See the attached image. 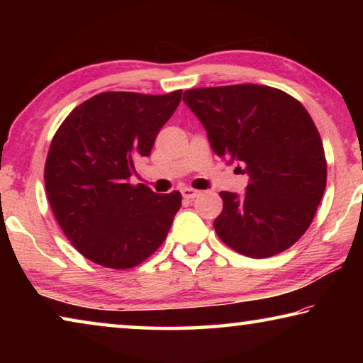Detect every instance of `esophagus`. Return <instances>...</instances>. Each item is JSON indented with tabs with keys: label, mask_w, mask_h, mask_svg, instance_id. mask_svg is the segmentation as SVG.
<instances>
[{
	"label": "esophagus",
	"mask_w": 363,
	"mask_h": 363,
	"mask_svg": "<svg viewBox=\"0 0 363 363\" xmlns=\"http://www.w3.org/2000/svg\"><path fill=\"white\" fill-rule=\"evenodd\" d=\"M181 192L184 199H195V196L200 194V190H195L192 187H182Z\"/></svg>",
	"instance_id": "obj_1"
}]
</instances>
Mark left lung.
Instances as JSON below:
<instances>
[{
	"label": "left lung",
	"mask_w": 363,
	"mask_h": 363,
	"mask_svg": "<svg viewBox=\"0 0 363 363\" xmlns=\"http://www.w3.org/2000/svg\"><path fill=\"white\" fill-rule=\"evenodd\" d=\"M182 99L214 153L250 177L243 195L219 194L218 237L256 259L290 248L309 229L327 186L320 134L303 104L261 84L189 89Z\"/></svg>",
	"instance_id": "1"
}]
</instances>
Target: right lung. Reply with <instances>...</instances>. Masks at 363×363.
<instances>
[{
  "label": "right lung",
  "instance_id": "obj_1",
  "mask_svg": "<svg viewBox=\"0 0 363 363\" xmlns=\"http://www.w3.org/2000/svg\"><path fill=\"white\" fill-rule=\"evenodd\" d=\"M181 94L101 93L73 108L54 134L45 167L48 200L86 259L131 269L167 238L181 192L160 195L130 177L138 160L150 155Z\"/></svg>",
  "mask_w": 363,
  "mask_h": 363
}]
</instances>
